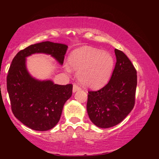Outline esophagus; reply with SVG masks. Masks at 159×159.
I'll return each instance as SVG.
<instances>
[{"label":"esophagus","instance_id":"1","mask_svg":"<svg viewBox=\"0 0 159 159\" xmlns=\"http://www.w3.org/2000/svg\"><path fill=\"white\" fill-rule=\"evenodd\" d=\"M81 89V87H80V86L77 84H74V85H73V92H76L78 90H80Z\"/></svg>","mask_w":159,"mask_h":159}]
</instances>
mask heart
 I'll return each mask as SVG.
<instances>
[{"mask_svg": "<svg viewBox=\"0 0 159 159\" xmlns=\"http://www.w3.org/2000/svg\"><path fill=\"white\" fill-rule=\"evenodd\" d=\"M69 62L65 65L66 71L71 72V66L78 70L77 76L80 82L91 88H99L106 84L115 66L114 58L109 52L89 46L74 50Z\"/></svg>", "mask_w": 159, "mask_h": 159, "instance_id": "obj_1", "label": "heart"}]
</instances>
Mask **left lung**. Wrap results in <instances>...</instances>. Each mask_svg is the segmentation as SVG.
<instances>
[{"label":"left lung","mask_w":159,"mask_h":159,"mask_svg":"<svg viewBox=\"0 0 159 159\" xmlns=\"http://www.w3.org/2000/svg\"><path fill=\"white\" fill-rule=\"evenodd\" d=\"M116 64L109 82L97 91H89L87 111L100 128L117 125L133 109L137 84V71L124 53L115 50Z\"/></svg>","instance_id":"obj_1"}]
</instances>
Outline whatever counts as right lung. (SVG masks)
I'll use <instances>...</instances> for the list:
<instances>
[{
    "label": "right lung",
    "mask_w": 159,
    "mask_h": 159,
    "mask_svg": "<svg viewBox=\"0 0 159 159\" xmlns=\"http://www.w3.org/2000/svg\"><path fill=\"white\" fill-rule=\"evenodd\" d=\"M67 49L64 44L43 42L20 50L12 61L7 78L12 111L19 121L35 131H45L56 126L64 103L72 95L73 85L33 78L26 70V57L44 53L63 64Z\"/></svg>",
    "instance_id": "right-lung-1"
}]
</instances>
